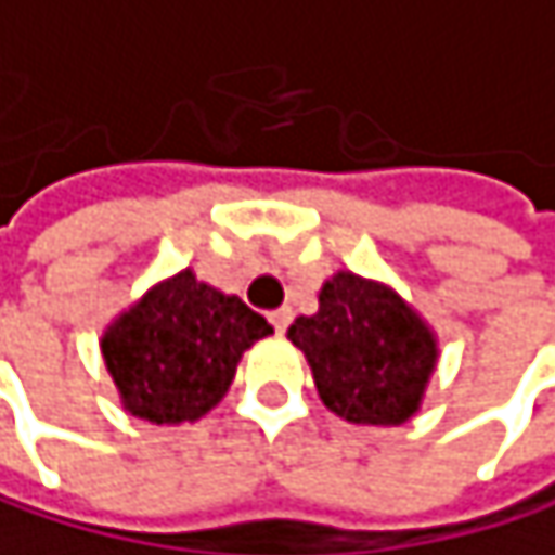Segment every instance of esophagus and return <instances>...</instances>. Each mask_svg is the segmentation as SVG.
<instances>
[{
	"instance_id": "1",
	"label": "esophagus",
	"mask_w": 555,
	"mask_h": 555,
	"mask_svg": "<svg viewBox=\"0 0 555 555\" xmlns=\"http://www.w3.org/2000/svg\"><path fill=\"white\" fill-rule=\"evenodd\" d=\"M269 322H272V328H275V332L283 335V332H286V328L293 325V309H289V306H283V309L269 312Z\"/></svg>"
}]
</instances>
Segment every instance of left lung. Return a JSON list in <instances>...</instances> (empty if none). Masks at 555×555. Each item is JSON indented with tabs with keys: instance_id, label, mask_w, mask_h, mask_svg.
Masks as SVG:
<instances>
[{
	"instance_id": "left-lung-1",
	"label": "left lung",
	"mask_w": 555,
	"mask_h": 555,
	"mask_svg": "<svg viewBox=\"0 0 555 555\" xmlns=\"http://www.w3.org/2000/svg\"><path fill=\"white\" fill-rule=\"evenodd\" d=\"M289 341L309 358L322 403L364 426L406 423L436 364V341L416 312L354 272L322 286L319 312L296 319Z\"/></svg>"
}]
</instances>
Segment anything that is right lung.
Returning a JSON list of instances; mask_svg holds the SVG:
<instances>
[{
  "label": "right lung",
  "instance_id": "add662e5",
  "mask_svg": "<svg viewBox=\"0 0 555 555\" xmlns=\"http://www.w3.org/2000/svg\"><path fill=\"white\" fill-rule=\"evenodd\" d=\"M269 332L243 299L184 269L103 335V361L132 416L155 426L194 423L220 403L240 354Z\"/></svg>",
  "mask_w": 555,
  "mask_h": 555
}]
</instances>
